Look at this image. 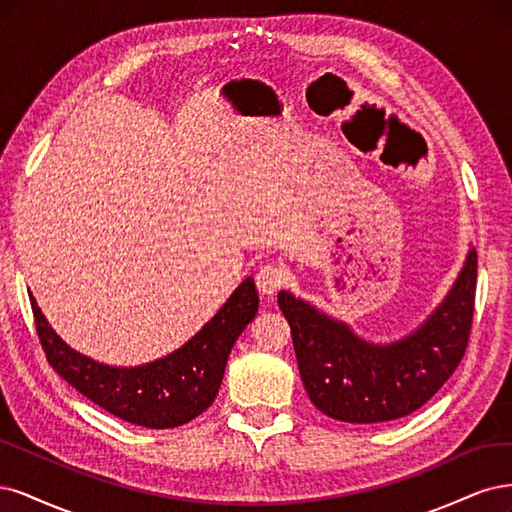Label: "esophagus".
<instances>
[{
	"label": "esophagus",
	"instance_id": "esophagus-1",
	"mask_svg": "<svg viewBox=\"0 0 512 512\" xmlns=\"http://www.w3.org/2000/svg\"><path fill=\"white\" fill-rule=\"evenodd\" d=\"M287 280H289L287 270L276 266V263H268V266L259 268V272H257V276H255L257 289H259L261 293H266V295H274L280 287L287 285Z\"/></svg>",
	"mask_w": 512,
	"mask_h": 512
}]
</instances>
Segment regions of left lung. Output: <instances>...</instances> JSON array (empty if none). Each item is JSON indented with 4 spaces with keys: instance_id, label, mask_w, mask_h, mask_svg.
Masks as SVG:
<instances>
[{
    "instance_id": "1",
    "label": "left lung",
    "mask_w": 512,
    "mask_h": 512,
    "mask_svg": "<svg viewBox=\"0 0 512 512\" xmlns=\"http://www.w3.org/2000/svg\"><path fill=\"white\" fill-rule=\"evenodd\" d=\"M476 253L427 321L391 344H372L319 308L278 293L304 389L323 415L346 423H383L410 415L449 381L470 340Z\"/></svg>"
}]
</instances>
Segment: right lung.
Returning <instances> with one entry per match:
<instances>
[{
    "mask_svg": "<svg viewBox=\"0 0 512 512\" xmlns=\"http://www.w3.org/2000/svg\"><path fill=\"white\" fill-rule=\"evenodd\" d=\"M36 332L48 364L85 398L127 423L168 430L195 419L214 402L227 357L259 308L255 280L246 278L187 344L138 368H114L70 349L31 295Z\"/></svg>",
    "mask_w": 512,
    "mask_h": 512,
    "instance_id": "right-lung-1",
    "label": "right lung"
}]
</instances>
